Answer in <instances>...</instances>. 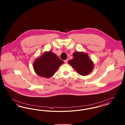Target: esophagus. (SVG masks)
<instances>
[{
  "label": "esophagus",
  "instance_id": "1",
  "mask_svg": "<svg viewBox=\"0 0 125 125\" xmlns=\"http://www.w3.org/2000/svg\"><path fill=\"white\" fill-rule=\"evenodd\" d=\"M67 62H68L67 60H64V62H65V64H67Z\"/></svg>",
  "mask_w": 125,
  "mask_h": 125
}]
</instances>
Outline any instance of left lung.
Here are the masks:
<instances>
[{
    "label": "left lung",
    "mask_w": 125,
    "mask_h": 125,
    "mask_svg": "<svg viewBox=\"0 0 125 125\" xmlns=\"http://www.w3.org/2000/svg\"><path fill=\"white\" fill-rule=\"evenodd\" d=\"M73 58L68 61L78 73L81 75H86L92 71L94 67L93 62L88 55L83 52H75L73 54Z\"/></svg>",
    "instance_id": "1"
}]
</instances>
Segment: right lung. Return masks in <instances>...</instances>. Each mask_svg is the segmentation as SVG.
<instances>
[{
    "instance_id": "right-lung-1",
    "label": "right lung",
    "mask_w": 125,
    "mask_h": 125,
    "mask_svg": "<svg viewBox=\"0 0 125 125\" xmlns=\"http://www.w3.org/2000/svg\"><path fill=\"white\" fill-rule=\"evenodd\" d=\"M64 62L52 52H46L34 61L33 67L36 73L42 77L50 78L55 73Z\"/></svg>"
}]
</instances>
